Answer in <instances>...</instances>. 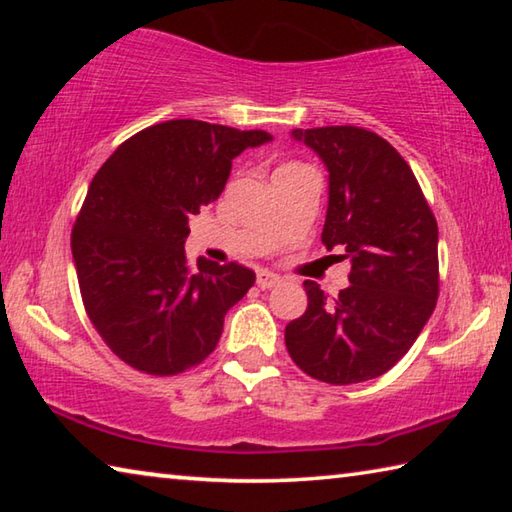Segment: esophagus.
I'll return each mask as SVG.
<instances>
[{"instance_id":"obj_1","label":"esophagus","mask_w":512,"mask_h":512,"mask_svg":"<svg viewBox=\"0 0 512 512\" xmlns=\"http://www.w3.org/2000/svg\"><path fill=\"white\" fill-rule=\"evenodd\" d=\"M277 284H282V277L271 271H259L257 273V287L259 289H273Z\"/></svg>"}]
</instances>
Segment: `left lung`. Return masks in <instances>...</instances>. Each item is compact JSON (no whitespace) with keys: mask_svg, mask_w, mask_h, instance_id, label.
I'll return each instance as SVG.
<instances>
[{"mask_svg":"<svg viewBox=\"0 0 512 512\" xmlns=\"http://www.w3.org/2000/svg\"><path fill=\"white\" fill-rule=\"evenodd\" d=\"M329 173L323 244L350 259V287L329 300L305 280L307 311L284 329L291 359L327 384L375 379L400 361L438 300V225L391 144L357 126L291 131Z\"/></svg>","mask_w":512,"mask_h":512,"instance_id":"obj_1","label":"left lung"}]
</instances>
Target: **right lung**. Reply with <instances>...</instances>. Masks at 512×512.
<instances>
[{
    "label": "right lung",
    "instance_id": "1",
    "mask_svg": "<svg viewBox=\"0 0 512 512\" xmlns=\"http://www.w3.org/2000/svg\"><path fill=\"white\" fill-rule=\"evenodd\" d=\"M273 140L198 119L133 135L97 171L72 235L83 305L121 361L149 375L201 363L255 284L241 264H187L189 219L214 203L232 160Z\"/></svg>",
    "mask_w": 512,
    "mask_h": 512
}]
</instances>
